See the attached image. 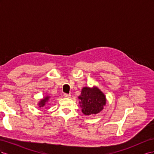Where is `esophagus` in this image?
Masks as SVG:
<instances>
[{"label":"esophagus","instance_id":"esophagus-1","mask_svg":"<svg viewBox=\"0 0 154 154\" xmlns=\"http://www.w3.org/2000/svg\"><path fill=\"white\" fill-rule=\"evenodd\" d=\"M71 95L69 94H63V97H66V98H69V97H71Z\"/></svg>","mask_w":154,"mask_h":154}]
</instances>
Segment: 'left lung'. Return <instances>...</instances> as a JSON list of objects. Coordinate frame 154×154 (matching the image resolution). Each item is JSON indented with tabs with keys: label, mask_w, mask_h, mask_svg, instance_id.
I'll list each match as a JSON object with an SVG mask.
<instances>
[{
	"label": "left lung",
	"mask_w": 154,
	"mask_h": 154,
	"mask_svg": "<svg viewBox=\"0 0 154 154\" xmlns=\"http://www.w3.org/2000/svg\"><path fill=\"white\" fill-rule=\"evenodd\" d=\"M78 100L82 113L85 116L98 114L106 103L105 94L96 86L83 87Z\"/></svg>",
	"instance_id": "8db88e82"
}]
</instances>
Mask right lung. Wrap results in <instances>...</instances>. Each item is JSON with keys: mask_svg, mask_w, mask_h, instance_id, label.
I'll return each mask as SVG.
<instances>
[{"mask_svg": "<svg viewBox=\"0 0 154 154\" xmlns=\"http://www.w3.org/2000/svg\"><path fill=\"white\" fill-rule=\"evenodd\" d=\"M51 100V97L50 96H46L45 97H43V98H42L38 103V106L40 107V108H41V107H44V106L45 105V104H47L49 101Z\"/></svg>", "mask_w": 154, "mask_h": 154, "instance_id": "add662e5", "label": "right lung"}]
</instances>
